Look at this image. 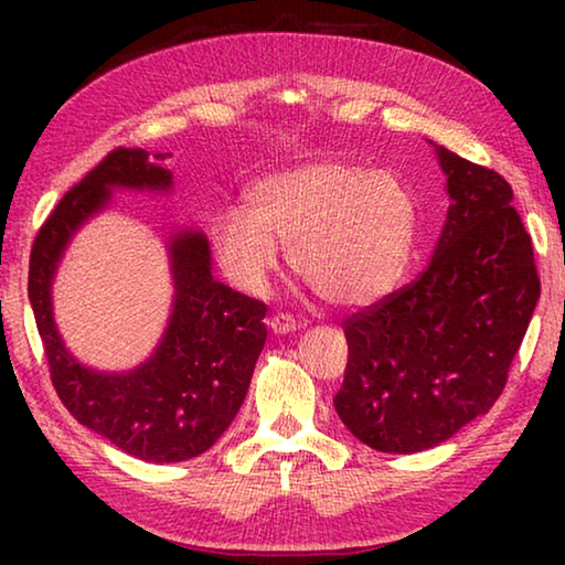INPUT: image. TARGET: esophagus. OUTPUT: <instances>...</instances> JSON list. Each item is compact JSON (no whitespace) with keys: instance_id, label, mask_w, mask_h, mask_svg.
Masks as SVG:
<instances>
[{"instance_id":"34e87169","label":"esophagus","mask_w":565,"mask_h":565,"mask_svg":"<svg viewBox=\"0 0 565 565\" xmlns=\"http://www.w3.org/2000/svg\"><path fill=\"white\" fill-rule=\"evenodd\" d=\"M269 329L276 337H286V333L296 331V321L289 317V313H276V317L269 319Z\"/></svg>"}]
</instances>
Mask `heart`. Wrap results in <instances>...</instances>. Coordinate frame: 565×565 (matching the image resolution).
I'll return each mask as SVG.
<instances>
[{
	"label": "heart",
	"instance_id": "heart-1",
	"mask_svg": "<svg viewBox=\"0 0 565 565\" xmlns=\"http://www.w3.org/2000/svg\"><path fill=\"white\" fill-rule=\"evenodd\" d=\"M416 236V199L391 171L353 161H303L262 177L252 209L228 206L214 218L216 259L238 289L262 294L291 264L339 309H366L404 274Z\"/></svg>",
	"mask_w": 565,
	"mask_h": 565
}]
</instances>
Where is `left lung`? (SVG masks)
I'll return each instance as SVG.
<instances>
[{"label":"left lung","instance_id":"8db88e82","mask_svg":"<svg viewBox=\"0 0 565 565\" xmlns=\"http://www.w3.org/2000/svg\"><path fill=\"white\" fill-rule=\"evenodd\" d=\"M434 149L448 212L431 262L416 284L343 323L349 363L333 408L384 454L426 451L489 414L541 296L509 181Z\"/></svg>","mask_w":565,"mask_h":565}]
</instances>
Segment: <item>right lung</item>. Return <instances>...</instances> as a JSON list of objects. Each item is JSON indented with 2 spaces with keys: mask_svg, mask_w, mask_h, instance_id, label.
Returning a JSON list of instances; mask_svg holds the SVG:
<instances>
[{
  "mask_svg": "<svg viewBox=\"0 0 565 565\" xmlns=\"http://www.w3.org/2000/svg\"><path fill=\"white\" fill-rule=\"evenodd\" d=\"M167 157L111 151L66 191L30 256V303L62 404L82 426L149 463L186 461L218 441L244 404L266 341V306L214 279L202 228L171 224L164 246L174 291L149 356L131 369L104 371L64 343L54 319V279L66 248L114 204V191L169 196L174 174Z\"/></svg>",
  "mask_w": 565,
  "mask_h": 565,
  "instance_id": "add662e5",
  "label": "right lung"
}]
</instances>
